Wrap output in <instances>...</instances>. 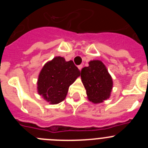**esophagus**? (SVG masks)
I'll return each mask as SVG.
<instances>
[{"instance_id": "obj_1", "label": "esophagus", "mask_w": 148, "mask_h": 148, "mask_svg": "<svg viewBox=\"0 0 148 148\" xmlns=\"http://www.w3.org/2000/svg\"><path fill=\"white\" fill-rule=\"evenodd\" d=\"M78 69H79V70H82V68H83V65H82V64L78 65Z\"/></svg>"}]
</instances>
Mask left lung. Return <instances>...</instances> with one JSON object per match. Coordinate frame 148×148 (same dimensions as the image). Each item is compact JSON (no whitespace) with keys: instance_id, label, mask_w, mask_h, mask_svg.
<instances>
[{"instance_id":"8db88e82","label":"left lung","mask_w":148,"mask_h":148,"mask_svg":"<svg viewBox=\"0 0 148 148\" xmlns=\"http://www.w3.org/2000/svg\"><path fill=\"white\" fill-rule=\"evenodd\" d=\"M81 77L90 101L97 104L110 97L113 80L101 61H90L89 66L82 70Z\"/></svg>"}]
</instances>
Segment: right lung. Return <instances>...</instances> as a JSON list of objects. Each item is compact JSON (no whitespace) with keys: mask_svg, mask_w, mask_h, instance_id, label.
Wrapping results in <instances>:
<instances>
[{"mask_svg":"<svg viewBox=\"0 0 148 148\" xmlns=\"http://www.w3.org/2000/svg\"><path fill=\"white\" fill-rule=\"evenodd\" d=\"M80 73L73 61H66L62 57H56L44 65L39 74V95L52 104L60 103L66 98L69 87Z\"/></svg>","mask_w":148,"mask_h":148,"instance_id":"add662e5","label":"right lung"}]
</instances>
